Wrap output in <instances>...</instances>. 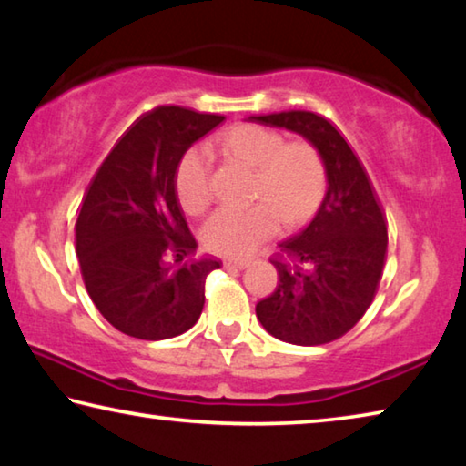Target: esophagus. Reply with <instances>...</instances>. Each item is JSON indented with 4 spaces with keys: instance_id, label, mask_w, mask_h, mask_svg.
<instances>
[{
    "instance_id": "esophagus-1",
    "label": "esophagus",
    "mask_w": 466,
    "mask_h": 466,
    "mask_svg": "<svg viewBox=\"0 0 466 466\" xmlns=\"http://www.w3.org/2000/svg\"><path fill=\"white\" fill-rule=\"evenodd\" d=\"M248 263V258H224V267H236V269H244Z\"/></svg>"
}]
</instances>
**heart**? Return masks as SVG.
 Masks as SVG:
<instances>
[{"label": "heart", "instance_id": "heart-1", "mask_svg": "<svg viewBox=\"0 0 466 466\" xmlns=\"http://www.w3.org/2000/svg\"><path fill=\"white\" fill-rule=\"evenodd\" d=\"M226 154L257 170L255 205L219 208L203 224L205 247L219 255L244 257L278 234L281 219L289 226L309 219L325 199V160L310 141H286L279 131L257 123H240L219 137ZM175 193L187 214L208 208L209 164L201 149H188L177 164Z\"/></svg>", "mask_w": 466, "mask_h": 466}]
</instances>
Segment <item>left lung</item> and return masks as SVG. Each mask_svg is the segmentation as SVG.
Instances as JSON below:
<instances>
[{
  "mask_svg": "<svg viewBox=\"0 0 466 466\" xmlns=\"http://www.w3.org/2000/svg\"><path fill=\"white\" fill-rule=\"evenodd\" d=\"M250 121L309 139L325 160L329 185L312 222L271 257L279 281L257 304V319L286 343H330L364 317L380 283L389 247L380 201L364 164L325 116L288 110Z\"/></svg>",
  "mask_w": 466,
  "mask_h": 466,
  "instance_id": "obj_1",
  "label": "left lung"
}]
</instances>
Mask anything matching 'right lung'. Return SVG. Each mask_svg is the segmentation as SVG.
Listing matches in <instances>:
<instances>
[{
    "label": "right lung",
    "instance_id": "add662e5",
    "mask_svg": "<svg viewBox=\"0 0 466 466\" xmlns=\"http://www.w3.org/2000/svg\"><path fill=\"white\" fill-rule=\"evenodd\" d=\"M222 121L156 106L123 133L84 195L76 224L82 278L102 317L125 335L160 341L201 317L205 279L219 261L193 258L197 242L177 199L175 170Z\"/></svg>",
    "mask_w": 466,
    "mask_h": 466
}]
</instances>
